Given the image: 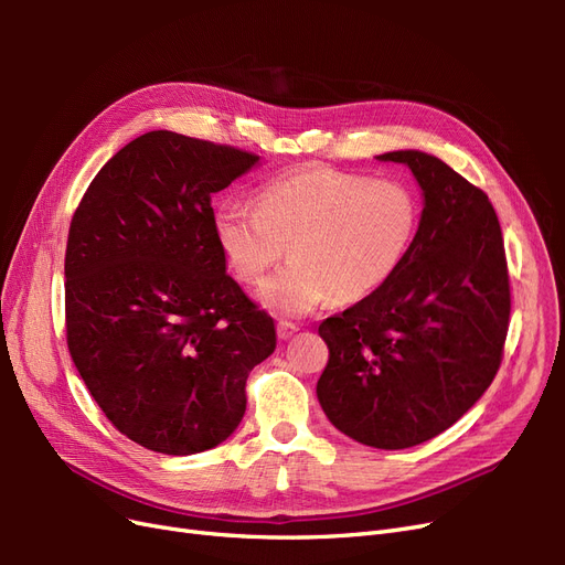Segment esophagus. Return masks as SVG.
<instances>
[{"mask_svg":"<svg viewBox=\"0 0 565 565\" xmlns=\"http://www.w3.org/2000/svg\"><path fill=\"white\" fill-rule=\"evenodd\" d=\"M299 332V324H295V322H287V320H280L278 322V337L285 341V339H289V337H295Z\"/></svg>","mask_w":565,"mask_h":565,"instance_id":"obj_1","label":"esophagus"}]
</instances>
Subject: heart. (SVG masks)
I'll list each match as a JSON object with an SVG mask.
<instances>
[{
	"mask_svg": "<svg viewBox=\"0 0 565 565\" xmlns=\"http://www.w3.org/2000/svg\"><path fill=\"white\" fill-rule=\"evenodd\" d=\"M254 206L218 202L212 233L237 280L259 282L289 245L292 264L268 278L259 299L301 316L324 299L353 303L384 287L413 247L422 204L401 181H372L332 167H301L266 181Z\"/></svg>",
	"mask_w": 565,
	"mask_h": 565,
	"instance_id": "b5f03b06",
	"label": "heart"
}]
</instances>
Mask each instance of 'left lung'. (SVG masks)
Returning <instances> with one entry per match:
<instances>
[{
    "mask_svg": "<svg viewBox=\"0 0 565 565\" xmlns=\"http://www.w3.org/2000/svg\"><path fill=\"white\" fill-rule=\"evenodd\" d=\"M403 162L424 193L419 231L384 287L320 322L330 361L318 401L363 446H419L467 413L504 355L511 292L498 214L481 188L419 150Z\"/></svg>",
    "mask_w": 565,
    "mask_h": 565,
    "instance_id": "left-lung-1",
    "label": "left lung"
}]
</instances>
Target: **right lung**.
I'll use <instances>...</instances> for the list:
<instances>
[{"label":"right lung","mask_w":565,"mask_h":565,"mask_svg":"<svg viewBox=\"0 0 565 565\" xmlns=\"http://www.w3.org/2000/svg\"><path fill=\"white\" fill-rule=\"evenodd\" d=\"M254 152L148 131L100 167L65 247V334L79 377L119 434L162 455L226 440L276 324L226 273L212 193Z\"/></svg>","instance_id":"right-lung-1"}]
</instances>
